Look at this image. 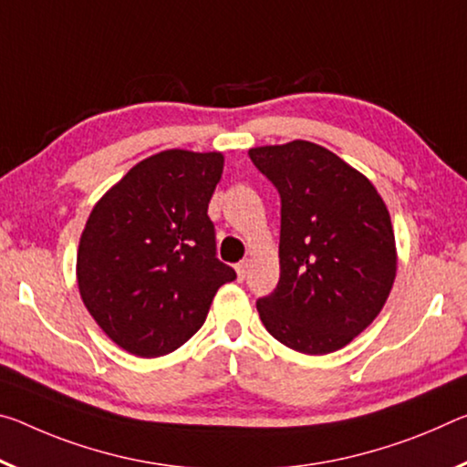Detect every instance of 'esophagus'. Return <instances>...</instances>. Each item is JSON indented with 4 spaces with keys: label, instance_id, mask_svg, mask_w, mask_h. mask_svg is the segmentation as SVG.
Returning <instances> with one entry per match:
<instances>
[{
    "label": "esophagus",
    "instance_id": "obj_1",
    "mask_svg": "<svg viewBox=\"0 0 467 467\" xmlns=\"http://www.w3.org/2000/svg\"><path fill=\"white\" fill-rule=\"evenodd\" d=\"M234 270H236V276H239V280H245L247 270H249V262H239L234 265Z\"/></svg>",
    "mask_w": 467,
    "mask_h": 467
}]
</instances>
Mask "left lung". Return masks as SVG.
Segmentation results:
<instances>
[{"instance_id":"left-lung-1","label":"left lung","mask_w":467,"mask_h":467,"mask_svg":"<svg viewBox=\"0 0 467 467\" xmlns=\"http://www.w3.org/2000/svg\"><path fill=\"white\" fill-rule=\"evenodd\" d=\"M280 193V280L257 312L288 349H343L380 314L397 276L390 213L372 182L309 140L249 150Z\"/></svg>"}]
</instances>
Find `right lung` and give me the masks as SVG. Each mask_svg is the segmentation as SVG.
<instances>
[{
  "mask_svg": "<svg viewBox=\"0 0 467 467\" xmlns=\"http://www.w3.org/2000/svg\"><path fill=\"white\" fill-rule=\"evenodd\" d=\"M220 151L166 150L118 181L88 213L77 254L80 299L99 328L139 358L172 353L203 327L236 272L216 257L207 203Z\"/></svg>",
  "mask_w": 467,
  "mask_h": 467,
  "instance_id": "obj_1",
  "label": "right lung"
}]
</instances>
